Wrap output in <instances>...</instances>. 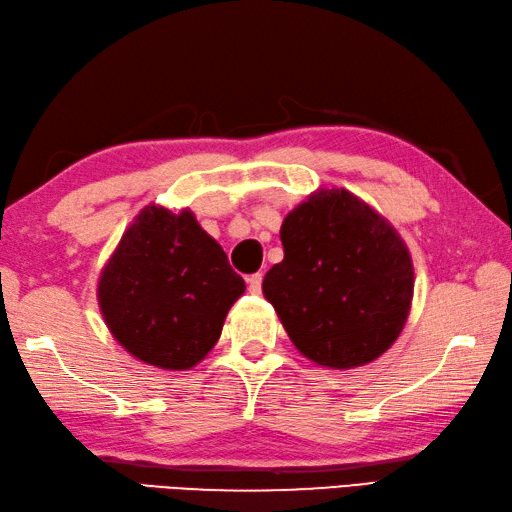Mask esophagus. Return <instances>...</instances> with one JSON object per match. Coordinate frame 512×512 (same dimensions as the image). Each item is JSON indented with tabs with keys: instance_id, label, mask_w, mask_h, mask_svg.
Returning <instances> with one entry per match:
<instances>
[{
	"instance_id": "34e87169",
	"label": "esophagus",
	"mask_w": 512,
	"mask_h": 512,
	"mask_svg": "<svg viewBox=\"0 0 512 512\" xmlns=\"http://www.w3.org/2000/svg\"><path fill=\"white\" fill-rule=\"evenodd\" d=\"M262 280H264V275H262V273L250 275V277H248V291L253 293V295H257L259 291H262Z\"/></svg>"
}]
</instances>
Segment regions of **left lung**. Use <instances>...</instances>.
I'll use <instances>...</instances> for the list:
<instances>
[{"instance_id":"left-lung-1","label":"left lung","mask_w":512,"mask_h":512,"mask_svg":"<svg viewBox=\"0 0 512 512\" xmlns=\"http://www.w3.org/2000/svg\"><path fill=\"white\" fill-rule=\"evenodd\" d=\"M284 259L262 291L288 338L320 367L353 369L394 345L414 297V264L398 230L345 188H320L288 212Z\"/></svg>"}]
</instances>
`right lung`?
<instances>
[{"mask_svg": "<svg viewBox=\"0 0 512 512\" xmlns=\"http://www.w3.org/2000/svg\"><path fill=\"white\" fill-rule=\"evenodd\" d=\"M246 291L190 208L150 203L123 232L98 277V306L125 351L165 371H185L217 345Z\"/></svg>", "mask_w": 512, "mask_h": 512, "instance_id": "1", "label": "right lung"}]
</instances>
